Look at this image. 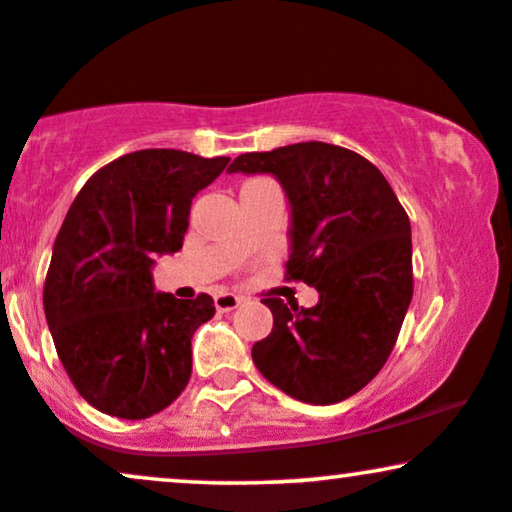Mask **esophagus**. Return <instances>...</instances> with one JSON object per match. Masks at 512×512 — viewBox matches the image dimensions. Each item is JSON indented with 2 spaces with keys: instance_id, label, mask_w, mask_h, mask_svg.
<instances>
[{
  "instance_id": "esophagus-1",
  "label": "esophagus",
  "mask_w": 512,
  "mask_h": 512,
  "mask_svg": "<svg viewBox=\"0 0 512 512\" xmlns=\"http://www.w3.org/2000/svg\"><path fill=\"white\" fill-rule=\"evenodd\" d=\"M243 303V298L236 296V293H228V291H221L214 296V305L219 313H231V310H236L238 305Z\"/></svg>"
}]
</instances>
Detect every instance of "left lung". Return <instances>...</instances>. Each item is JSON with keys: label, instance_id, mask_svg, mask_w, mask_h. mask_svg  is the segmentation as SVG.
<instances>
[{"label": "left lung", "instance_id": "left-lung-1", "mask_svg": "<svg viewBox=\"0 0 512 512\" xmlns=\"http://www.w3.org/2000/svg\"><path fill=\"white\" fill-rule=\"evenodd\" d=\"M228 173L279 180L291 207L286 279L320 293L313 308L264 298L274 327L252 346L257 370L308 404L356 395L395 349L414 293L407 211L385 175L344 146L255 151L238 156Z\"/></svg>", "mask_w": 512, "mask_h": 512}]
</instances>
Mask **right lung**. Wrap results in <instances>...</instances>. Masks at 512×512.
I'll return each mask as SVG.
<instances>
[{"mask_svg": "<svg viewBox=\"0 0 512 512\" xmlns=\"http://www.w3.org/2000/svg\"><path fill=\"white\" fill-rule=\"evenodd\" d=\"M231 158L144 149L93 173L57 233L43 305L69 380L91 407L146 419L192 375V334L216 313L154 289L156 255L182 248L192 199Z\"/></svg>", "mask_w": 512, "mask_h": 512, "instance_id": "obj_1", "label": "right lung"}]
</instances>
